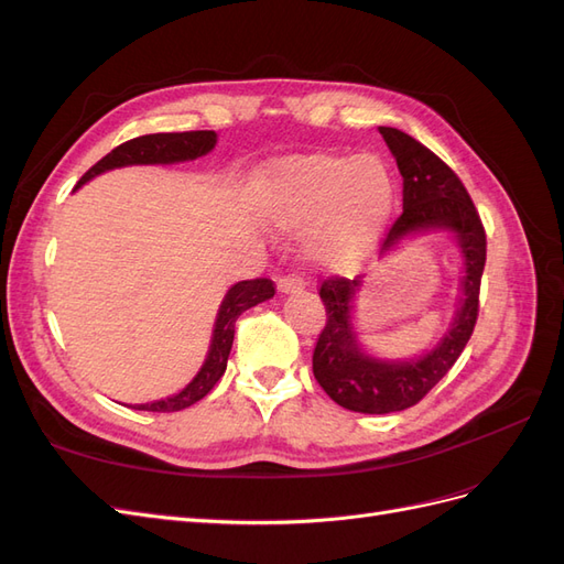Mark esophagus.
<instances>
[{
    "label": "esophagus",
    "mask_w": 564,
    "mask_h": 564,
    "mask_svg": "<svg viewBox=\"0 0 564 564\" xmlns=\"http://www.w3.org/2000/svg\"><path fill=\"white\" fill-rule=\"evenodd\" d=\"M305 286V282L296 275H284L278 280V289L282 294H294V292H301V289Z\"/></svg>",
    "instance_id": "1"
}]
</instances>
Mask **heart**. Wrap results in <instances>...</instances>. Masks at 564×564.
<instances>
[{"label":"heart","mask_w":564,"mask_h":564,"mask_svg":"<svg viewBox=\"0 0 564 564\" xmlns=\"http://www.w3.org/2000/svg\"><path fill=\"white\" fill-rule=\"evenodd\" d=\"M395 183L379 155L301 152L263 166L253 199L272 224H303L301 247L324 270H352L377 247Z\"/></svg>","instance_id":"obj_1"}]
</instances>
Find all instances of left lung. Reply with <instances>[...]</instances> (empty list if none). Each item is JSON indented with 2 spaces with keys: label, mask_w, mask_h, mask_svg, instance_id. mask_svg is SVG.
<instances>
[{
  "label": "left lung",
  "mask_w": 564,
  "mask_h": 564,
  "mask_svg": "<svg viewBox=\"0 0 564 564\" xmlns=\"http://www.w3.org/2000/svg\"><path fill=\"white\" fill-rule=\"evenodd\" d=\"M379 131L402 174V214L386 232L383 251L412 232L449 230L464 253L466 272L460 282L464 296L452 329L431 352L409 362L377 360L357 346L350 303L360 278H327L322 282L319 299L327 322L315 344L313 373L336 404L360 414H390L414 406L454 367L480 313V282L487 261L485 226L460 178L409 133L392 127H379Z\"/></svg>",
  "instance_id": "8db88e82"
}]
</instances>
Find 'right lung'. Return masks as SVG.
I'll list each match as a JSON object with an SVG mask.
<instances>
[{
  "instance_id": "right-lung-1",
  "label": "right lung",
  "mask_w": 564,
  "mask_h": 564,
  "mask_svg": "<svg viewBox=\"0 0 564 564\" xmlns=\"http://www.w3.org/2000/svg\"><path fill=\"white\" fill-rule=\"evenodd\" d=\"M216 145V133L214 131H181V133H148L139 135V139H131L122 145H117L104 160H98L87 174L79 178V185L87 183L89 178L110 172L117 166H129V164H174L185 160H197L207 155L209 150ZM275 296V282L268 278H256V280H242L237 282L230 292L226 294L224 303L218 308V317L214 324V336H212V348L207 360H204L197 377L187 383L178 395L158 400L150 404H139L133 409H143V412H181V409L199 402L207 392L216 386V381L224 377L228 367V355L232 348L235 338V322L245 311L253 308L256 303L268 301Z\"/></svg>"
}]
</instances>
